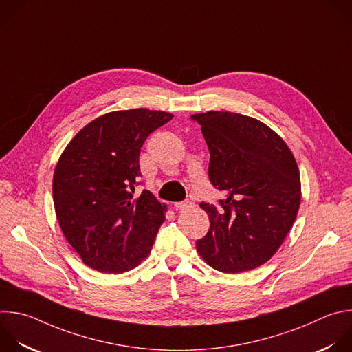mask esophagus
<instances>
[{"label": "esophagus", "instance_id": "esophagus-1", "mask_svg": "<svg viewBox=\"0 0 352 352\" xmlns=\"http://www.w3.org/2000/svg\"><path fill=\"white\" fill-rule=\"evenodd\" d=\"M174 207L177 208V210H186V208H189V207H193V203L192 201H178V203H175L174 204Z\"/></svg>", "mask_w": 352, "mask_h": 352}]
</instances>
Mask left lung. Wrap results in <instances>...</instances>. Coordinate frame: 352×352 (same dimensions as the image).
<instances>
[{"label": "left lung", "mask_w": 352, "mask_h": 352, "mask_svg": "<svg viewBox=\"0 0 352 352\" xmlns=\"http://www.w3.org/2000/svg\"><path fill=\"white\" fill-rule=\"evenodd\" d=\"M210 151L208 177L225 193L219 206L201 201L210 228L196 242L200 257L223 274L265 264L290 232L301 201L296 159L267 124L230 111L193 114Z\"/></svg>", "instance_id": "left-lung-1"}]
</instances>
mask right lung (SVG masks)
<instances>
[{
    "instance_id": "1",
    "label": "right lung",
    "mask_w": 352,
    "mask_h": 352,
    "mask_svg": "<svg viewBox=\"0 0 352 352\" xmlns=\"http://www.w3.org/2000/svg\"><path fill=\"white\" fill-rule=\"evenodd\" d=\"M174 114L149 109L116 110L82 127L62 152L52 193L59 226L82 263L103 274H123L152 250L167 204L149 192L134 196L140 153Z\"/></svg>"
}]
</instances>
